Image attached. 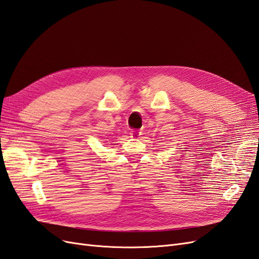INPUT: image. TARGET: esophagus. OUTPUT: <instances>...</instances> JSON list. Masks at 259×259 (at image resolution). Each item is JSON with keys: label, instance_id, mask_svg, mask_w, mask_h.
I'll use <instances>...</instances> for the list:
<instances>
[{"label": "esophagus", "instance_id": "34e87169", "mask_svg": "<svg viewBox=\"0 0 259 259\" xmlns=\"http://www.w3.org/2000/svg\"><path fill=\"white\" fill-rule=\"evenodd\" d=\"M131 138H133V139H139L140 138V136H141V132H139V131H131Z\"/></svg>", "mask_w": 259, "mask_h": 259}]
</instances>
